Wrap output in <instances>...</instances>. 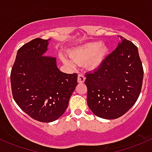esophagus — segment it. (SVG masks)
<instances>
[{"mask_svg":"<svg viewBox=\"0 0 152 152\" xmlns=\"http://www.w3.org/2000/svg\"><path fill=\"white\" fill-rule=\"evenodd\" d=\"M77 81L79 84H82V83H84L85 81V76L83 74H79L78 75Z\"/></svg>","mask_w":152,"mask_h":152,"instance_id":"34e87169","label":"esophagus"}]
</instances>
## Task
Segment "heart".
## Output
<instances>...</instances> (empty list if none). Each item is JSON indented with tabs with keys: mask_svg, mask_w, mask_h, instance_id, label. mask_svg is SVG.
I'll return each mask as SVG.
<instances>
[{
	"mask_svg": "<svg viewBox=\"0 0 152 152\" xmlns=\"http://www.w3.org/2000/svg\"><path fill=\"white\" fill-rule=\"evenodd\" d=\"M108 54L109 48L101 42H91L71 49L69 52L71 59L63 56L61 61L69 67H74L75 63H86L88 69L94 71L102 66Z\"/></svg>",
	"mask_w": 152,
	"mask_h": 152,
	"instance_id": "1",
	"label": "heart"
}]
</instances>
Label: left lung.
I'll use <instances>...</instances> for the list:
<instances>
[{"label": "left lung", "instance_id": "left-lung-1", "mask_svg": "<svg viewBox=\"0 0 152 152\" xmlns=\"http://www.w3.org/2000/svg\"><path fill=\"white\" fill-rule=\"evenodd\" d=\"M121 41L100 68L86 74L87 104L96 116L107 120L120 118L137 101L144 70L138 48L131 41Z\"/></svg>", "mask_w": 152, "mask_h": 152}]
</instances>
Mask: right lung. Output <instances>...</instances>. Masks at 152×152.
Masks as SVG:
<instances>
[{
    "label": "right lung",
    "mask_w": 152,
    "mask_h": 152,
    "mask_svg": "<svg viewBox=\"0 0 152 152\" xmlns=\"http://www.w3.org/2000/svg\"><path fill=\"white\" fill-rule=\"evenodd\" d=\"M50 39L36 38L19 48L11 73L16 103L31 118L42 123L63 115L78 85L76 73L62 72L56 58L45 56Z\"/></svg>",
    "instance_id": "1"
}]
</instances>
